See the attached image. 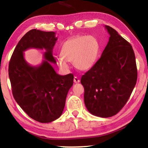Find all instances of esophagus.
I'll return each instance as SVG.
<instances>
[{"label": "esophagus", "instance_id": "obj_1", "mask_svg": "<svg viewBox=\"0 0 148 148\" xmlns=\"http://www.w3.org/2000/svg\"><path fill=\"white\" fill-rule=\"evenodd\" d=\"M74 83H79V82H80V79L77 77L75 76L74 77Z\"/></svg>", "mask_w": 148, "mask_h": 148}]
</instances>
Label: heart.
I'll list each match as a JSON object with an SVG mask.
<instances>
[{
    "mask_svg": "<svg viewBox=\"0 0 148 148\" xmlns=\"http://www.w3.org/2000/svg\"><path fill=\"white\" fill-rule=\"evenodd\" d=\"M100 44L93 36H79L64 42L61 49V57H57V62L61 69L67 70L69 64L80 71H87L94 66L98 59Z\"/></svg>",
    "mask_w": 148,
    "mask_h": 148,
    "instance_id": "b5f03b06",
    "label": "heart"
}]
</instances>
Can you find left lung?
I'll list each match as a JSON object with an SVG mask.
<instances>
[{"instance_id":"obj_1","label":"left lung","mask_w":148,"mask_h":148,"mask_svg":"<svg viewBox=\"0 0 148 148\" xmlns=\"http://www.w3.org/2000/svg\"><path fill=\"white\" fill-rule=\"evenodd\" d=\"M105 28L110 36L109 41L101 58L81 79L87 109L101 117L118 113L129 100L137 80L132 46L111 27Z\"/></svg>"}]
</instances>
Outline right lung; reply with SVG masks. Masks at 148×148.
Segmentation results:
<instances>
[{
  "instance_id": "right-lung-1",
  "label": "right lung",
  "mask_w": 148,
  "mask_h": 148,
  "mask_svg": "<svg viewBox=\"0 0 148 148\" xmlns=\"http://www.w3.org/2000/svg\"><path fill=\"white\" fill-rule=\"evenodd\" d=\"M57 38L56 32L32 29L22 37L9 62L8 74L12 94L19 106L31 117L40 123L58 119L63 111L74 76L56 73L51 64H56L53 49ZM30 48L46 49L42 63L30 65L23 52Z\"/></svg>"
}]
</instances>
